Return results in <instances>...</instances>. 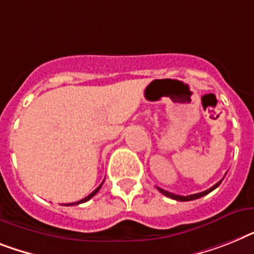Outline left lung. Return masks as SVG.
Listing matches in <instances>:
<instances>
[{
    "instance_id": "left-lung-1",
    "label": "left lung",
    "mask_w": 254,
    "mask_h": 254,
    "mask_svg": "<svg viewBox=\"0 0 254 254\" xmlns=\"http://www.w3.org/2000/svg\"><path fill=\"white\" fill-rule=\"evenodd\" d=\"M221 183H222V180H219L218 183H215L214 186H213V187H211V188H209V190H204V192H200V193L190 194V196H180V194L171 193V192H169V190H162V188H160V187H157V190H160V192L162 194L167 196V197L173 198V200H177V201H190V200H196V198L202 197V196H205V194H207V193H210L211 190H214L215 188H217L218 186H219V184H221Z\"/></svg>"
}]
</instances>
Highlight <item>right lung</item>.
Wrapping results in <instances>:
<instances>
[{
  "label": "right lung",
  "instance_id": "add662e5",
  "mask_svg": "<svg viewBox=\"0 0 254 254\" xmlns=\"http://www.w3.org/2000/svg\"><path fill=\"white\" fill-rule=\"evenodd\" d=\"M101 186H102V184H100V186H98V187H97V188H96V190H93V192H92V193H91V194H88L87 197H84V198H83V200H80V201H76V202H72V204H66V206H70V205H77V204H83V202H85V201H88V200H91V198H92V197H93L94 194L97 193L98 190H100V188H101Z\"/></svg>",
  "mask_w": 254,
  "mask_h": 254
}]
</instances>
